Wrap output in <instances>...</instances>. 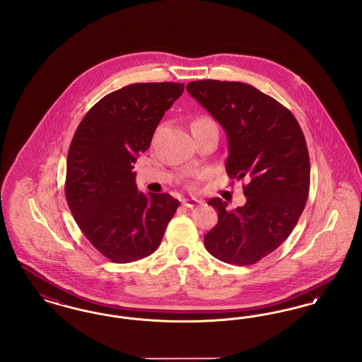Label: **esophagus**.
I'll list each match as a JSON object with an SVG mask.
<instances>
[{"label":"esophagus","instance_id":"1","mask_svg":"<svg viewBox=\"0 0 362 362\" xmlns=\"http://www.w3.org/2000/svg\"><path fill=\"white\" fill-rule=\"evenodd\" d=\"M182 204H183V206L194 207L197 206V205H199V204H201V201L191 198V199H183V202H182Z\"/></svg>","mask_w":362,"mask_h":362}]
</instances>
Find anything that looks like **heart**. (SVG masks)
I'll return each instance as SVG.
<instances>
[{
  "label": "heart",
  "instance_id": "heart-1",
  "mask_svg": "<svg viewBox=\"0 0 362 362\" xmlns=\"http://www.w3.org/2000/svg\"><path fill=\"white\" fill-rule=\"evenodd\" d=\"M199 121H211V119H209V118H198V119H197V121H194V122H199ZM199 176H201V175H199Z\"/></svg>",
  "mask_w": 362,
  "mask_h": 362
}]
</instances>
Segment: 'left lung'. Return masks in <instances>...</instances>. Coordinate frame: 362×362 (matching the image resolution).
I'll return each mask as SVG.
<instances>
[{"instance_id":"8db88e82","label":"left lung","mask_w":362,"mask_h":362,"mask_svg":"<svg viewBox=\"0 0 362 362\" xmlns=\"http://www.w3.org/2000/svg\"><path fill=\"white\" fill-rule=\"evenodd\" d=\"M186 89L226 133L229 177L248 180L244 206L226 210L221 198L207 202L218 223L205 235V247L225 263L254 264L292 233L308 199L310 156L303 130L286 107L255 86L201 80Z\"/></svg>"}]
</instances>
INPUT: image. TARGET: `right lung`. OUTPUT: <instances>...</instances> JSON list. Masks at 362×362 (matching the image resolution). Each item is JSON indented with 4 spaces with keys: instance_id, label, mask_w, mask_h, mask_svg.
Instances as JSON below:
<instances>
[{
    "instance_id": "add662e5",
    "label": "right lung",
    "mask_w": 362,
    "mask_h": 362,
    "mask_svg": "<svg viewBox=\"0 0 362 362\" xmlns=\"http://www.w3.org/2000/svg\"><path fill=\"white\" fill-rule=\"evenodd\" d=\"M185 84L138 83L105 95L70 142L65 197L86 239L105 258L129 263L155 252L179 201L145 195L133 171Z\"/></svg>"
}]
</instances>
